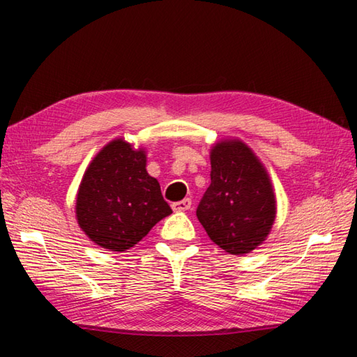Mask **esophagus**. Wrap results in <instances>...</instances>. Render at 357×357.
<instances>
[{"instance_id":"esophagus-1","label":"esophagus","mask_w":357,"mask_h":357,"mask_svg":"<svg viewBox=\"0 0 357 357\" xmlns=\"http://www.w3.org/2000/svg\"><path fill=\"white\" fill-rule=\"evenodd\" d=\"M190 207H192V199H190V198H185V199H183V201L173 202V204H172V208H173L174 211H187Z\"/></svg>"}]
</instances>
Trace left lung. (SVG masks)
<instances>
[{
	"label": "left lung",
	"instance_id": "left-lung-1",
	"mask_svg": "<svg viewBox=\"0 0 357 357\" xmlns=\"http://www.w3.org/2000/svg\"><path fill=\"white\" fill-rule=\"evenodd\" d=\"M210 164L211 183L196 216L216 245L230 255H247L268 236L276 218L268 173L239 139L216 142Z\"/></svg>",
	"mask_w": 357,
	"mask_h": 357
}]
</instances>
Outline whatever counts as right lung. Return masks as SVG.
I'll use <instances>...</instances> for the list:
<instances>
[{
    "label": "right lung",
    "instance_id": "1",
    "mask_svg": "<svg viewBox=\"0 0 357 357\" xmlns=\"http://www.w3.org/2000/svg\"><path fill=\"white\" fill-rule=\"evenodd\" d=\"M146 165L144 149L121 138L104 146L89 164L77 195V219L96 245L126 252L172 213Z\"/></svg>",
    "mask_w": 357,
    "mask_h": 357
}]
</instances>
